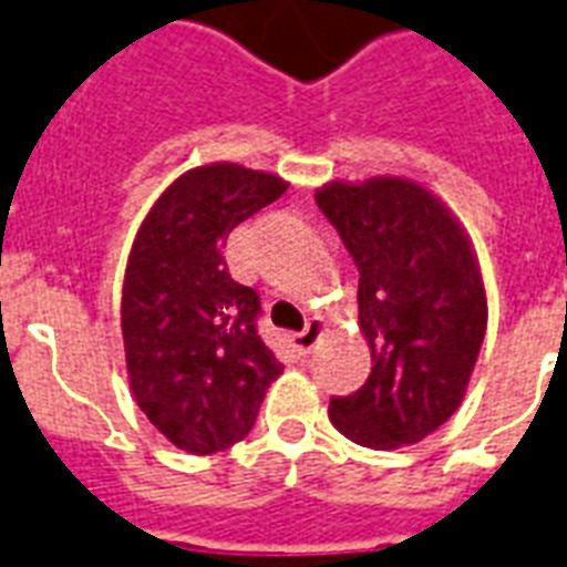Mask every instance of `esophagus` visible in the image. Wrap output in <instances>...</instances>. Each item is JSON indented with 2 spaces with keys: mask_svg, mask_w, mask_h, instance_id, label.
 <instances>
[{
  "mask_svg": "<svg viewBox=\"0 0 567 567\" xmlns=\"http://www.w3.org/2000/svg\"><path fill=\"white\" fill-rule=\"evenodd\" d=\"M321 333H324V321L310 319V321H307L305 330H298V333H292V337H289V342H292V348H296L298 354L307 357L312 348L319 346Z\"/></svg>",
  "mask_w": 567,
  "mask_h": 567,
  "instance_id": "obj_1",
  "label": "esophagus"
}]
</instances>
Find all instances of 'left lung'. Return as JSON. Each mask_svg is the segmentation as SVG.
Instances as JSON below:
<instances>
[{"label": "left lung", "mask_w": 567, "mask_h": 567, "mask_svg": "<svg viewBox=\"0 0 567 567\" xmlns=\"http://www.w3.org/2000/svg\"><path fill=\"white\" fill-rule=\"evenodd\" d=\"M316 205L360 271V330L371 374L330 398V421L374 451L412 445L463 404L486 337V289L468 234L430 189L406 178L330 181Z\"/></svg>", "instance_id": "8db88e82"}]
</instances>
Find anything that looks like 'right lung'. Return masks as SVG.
Instances as JSON below:
<instances>
[{
  "mask_svg": "<svg viewBox=\"0 0 567 567\" xmlns=\"http://www.w3.org/2000/svg\"><path fill=\"white\" fill-rule=\"evenodd\" d=\"M287 181L239 163L184 172L131 246L122 284L128 383L148 421L187 454L248 436L284 365L257 333L260 296L228 275L221 248Z\"/></svg>",
  "mask_w": 567,
  "mask_h": 567,
  "instance_id": "right-lung-1",
  "label": "right lung"
}]
</instances>
